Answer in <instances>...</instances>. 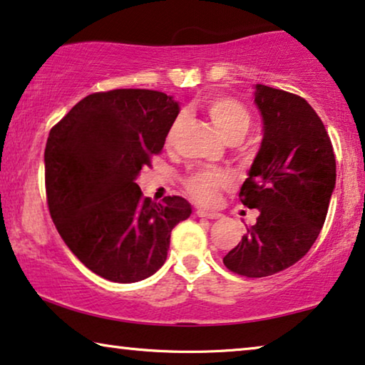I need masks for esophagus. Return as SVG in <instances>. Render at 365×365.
I'll return each mask as SVG.
<instances>
[{
	"label": "esophagus",
	"instance_id": "obj_1",
	"mask_svg": "<svg viewBox=\"0 0 365 365\" xmlns=\"http://www.w3.org/2000/svg\"><path fill=\"white\" fill-rule=\"evenodd\" d=\"M197 215H198V217L208 218V220H217V218H220V213L207 212V210H197Z\"/></svg>",
	"mask_w": 365,
	"mask_h": 365
}]
</instances>
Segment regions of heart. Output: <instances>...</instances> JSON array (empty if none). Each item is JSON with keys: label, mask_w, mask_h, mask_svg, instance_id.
Here are the masks:
<instances>
[{"label": "heart", "mask_w": 365, "mask_h": 365, "mask_svg": "<svg viewBox=\"0 0 365 365\" xmlns=\"http://www.w3.org/2000/svg\"><path fill=\"white\" fill-rule=\"evenodd\" d=\"M205 110L217 127V130L227 138L243 137L250 125V114L243 104L228 96H213L205 102ZM178 127V120L173 122L167 133V143H172ZM230 175L225 172L198 170L185 178V192L195 202L202 205H213L218 200V192L230 185Z\"/></svg>", "instance_id": "b5f03b06"}]
</instances>
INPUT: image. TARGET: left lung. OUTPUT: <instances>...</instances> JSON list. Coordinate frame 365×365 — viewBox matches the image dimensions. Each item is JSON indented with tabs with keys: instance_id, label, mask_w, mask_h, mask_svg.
<instances>
[{
	"instance_id": "obj_1",
	"label": "left lung",
	"mask_w": 365,
	"mask_h": 365,
	"mask_svg": "<svg viewBox=\"0 0 365 365\" xmlns=\"http://www.w3.org/2000/svg\"><path fill=\"white\" fill-rule=\"evenodd\" d=\"M255 104L263 140L240 200L259 217L223 263L236 274L264 278L314 245L336 187V157L324 124L302 97L256 84Z\"/></svg>"
}]
</instances>
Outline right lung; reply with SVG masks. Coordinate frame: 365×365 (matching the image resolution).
<instances>
[{"label":"right lung","instance_id":"1","mask_svg":"<svg viewBox=\"0 0 365 365\" xmlns=\"http://www.w3.org/2000/svg\"><path fill=\"white\" fill-rule=\"evenodd\" d=\"M180 107L148 89L96 92L49 132L44 150L51 218L92 273L137 283L167 259L170 233L192 215L182 197L143 198L138 173L160 153Z\"/></svg>","mask_w":365,"mask_h":365}]
</instances>
